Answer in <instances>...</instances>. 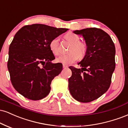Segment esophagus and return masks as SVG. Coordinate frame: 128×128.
Returning a JSON list of instances; mask_svg holds the SVG:
<instances>
[{
  "instance_id": "34e87169",
  "label": "esophagus",
  "mask_w": 128,
  "mask_h": 128,
  "mask_svg": "<svg viewBox=\"0 0 128 128\" xmlns=\"http://www.w3.org/2000/svg\"><path fill=\"white\" fill-rule=\"evenodd\" d=\"M62 67H63V68H67V67H68V66H67V65H66V64H63Z\"/></svg>"
}]
</instances>
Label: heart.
<instances>
[{"mask_svg":"<svg viewBox=\"0 0 128 128\" xmlns=\"http://www.w3.org/2000/svg\"><path fill=\"white\" fill-rule=\"evenodd\" d=\"M66 40L71 44L67 54L62 55L56 58V61L63 64L68 65L74 62L79 58L83 59L88 51V46L85 43L80 42V38L76 34L68 32L66 34ZM49 48L52 53L55 55H58L60 53V39L58 38H55L50 41Z\"/></svg>","mask_w":128,"mask_h":128,"instance_id":"b5f03b06","label":"heart"}]
</instances>
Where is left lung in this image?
Instances as JSON below:
<instances>
[{"mask_svg":"<svg viewBox=\"0 0 128 128\" xmlns=\"http://www.w3.org/2000/svg\"><path fill=\"white\" fill-rule=\"evenodd\" d=\"M73 33L84 37L88 51L78 63L81 68L69 67L72 75L68 79V89L77 101L89 102L110 87L116 66L115 46L110 36L101 29L87 28Z\"/></svg>","mask_w":128,"mask_h":128,"instance_id":"1","label":"left lung"}]
</instances>
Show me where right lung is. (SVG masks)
<instances>
[{"mask_svg":"<svg viewBox=\"0 0 128 128\" xmlns=\"http://www.w3.org/2000/svg\"><path fill=\"white\" fill-rule=\"evenodd\" d=\"M44 24L22 27L15 34L9 48L8 69L15 90L27 99L39 100L50 90V84L62 69L55 59L49 44L67 32Z\"/></svg>","mask_w":128,"mask_h":128,"instance_id":"obj_1","label":"right lung"}]
</instances>
